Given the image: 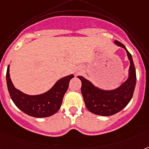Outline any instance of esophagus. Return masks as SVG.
I'll return each instance as SVG.
<instances>
[{"label":"esophagus","mask_w":149,"mask_h":149,"mask_svg":"<svg viewBox=\"0 0 149 149\" xmlns=\"http://www.w3.org/2000/svg\"><path fill=\"white\" fill-rule=\"evenodd\" d=\"M82 71H83V69H82V68H79V69H78V70H77V72H76V73H77V74H79V73H80V72H81Z\"/></svg>","instance_id":"esophagus-1"}]
</instances>
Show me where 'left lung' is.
I'll use <instances>...</instances> for the list:
<instances>
[{"label": "left lung", "instance_id": "obj_1", "mask_svg": "<svg viewBox=\"0 0 149 149\" xmlns=\"http://www.w3.org/2000/svg\"><path fill=\"white\" fill-rule=\"evenodd\" d=\"M113 43L126 51L130 61L128 75L125 82L115 89L104 90L96 86L85 77L77 76L81 80V93L86 108L97 115H113L125 108L132 100L136 85V71L132 55L122 43L118 41Z\"/></svg>", "mask_w": 149, "mask_h": 149}]
</instances>
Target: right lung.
Masks as SVG:
<instances>
[{
	"label": "right lung",
	"mask_w": 149,
	"mask_h": 149,
	"mask_svg": "<svg viewBox=\"0 0 149 149\" xmlns=\"http://www.w3.org/2000/svg\"><path fill=\"white\" fill-rule=\"evenodd\" d=\"M73 77V74L63 77L45 93L29 95L14 86L10 77V65H8L6 74L8 92L17 108L28 115L39 118L53 115L59 110L70 79Z\"/></svg>",
	"instance_id": "1"
}]
</instances>
